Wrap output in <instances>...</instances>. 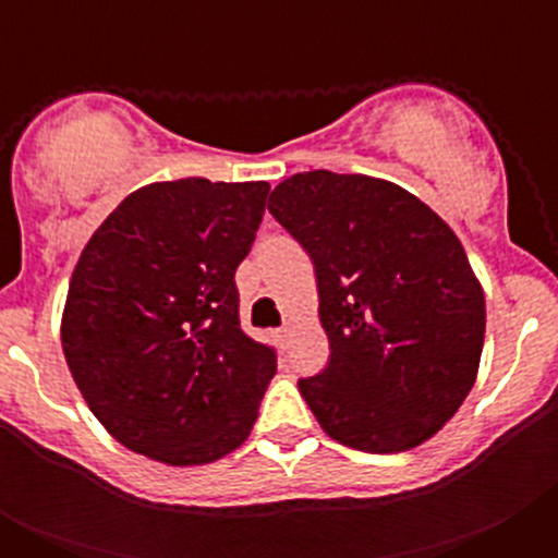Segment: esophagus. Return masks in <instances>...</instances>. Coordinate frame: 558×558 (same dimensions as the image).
<instances>
[{
	"mask_svg": "<svg viewBox=\"0 0 558 558\" xmlns=\"http://www.w3.org/2000/svg\"><path fill=\"white\" fill-rule=\"evenodd\" d=\"M290 332H293V329H290V327H282V329H276V340H282V343H284V340H288L290 338Z\"/></svg>",
	"mask_w": 558,
	"mask_h": 558,
	"instance_id": "34e87169",
	"label": "esophagus"
}]
</instances>
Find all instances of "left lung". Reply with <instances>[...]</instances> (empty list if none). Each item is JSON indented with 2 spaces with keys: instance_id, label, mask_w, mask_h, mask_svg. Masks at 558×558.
Masks as SVG:
<instances>
[{
  "instance_id": "8db88e82",
  "label": "left lung",
  "mask_w": 558,
  "mask_h": 558,
  "mask_svg": "<svg viewBox=\"0 0 558 558\" xmlns=\"http://www.w3.org/2000/svg\"><path fill=\"white\" fill-rule=\"evenodd\" d=\"M270 215L304 245L329 366L299 379L322 430L363 452L425 445L472 391L486 299L456 231L374 175L295 172Z\"/></svg>"
}]
</instances>
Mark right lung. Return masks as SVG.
Listing matches in <instances>:
<instances>
[{"label": "right lung", "instance_id": "add662e5", "mask_svg": "<svg viewBox=\"0 0 558 558\" xmlns=\"http://www.w3.org/2000/svg\"><path fill=\"white\" fill-rule=\"evenodd\" d=\"M268 181L131 192L81 251L61 315L66 366L122 447L201 466L251 436L276 354L240 329L236 265Z\"/></svg>", "mask_w": 558, "mask_h": 558}]
</instances>
